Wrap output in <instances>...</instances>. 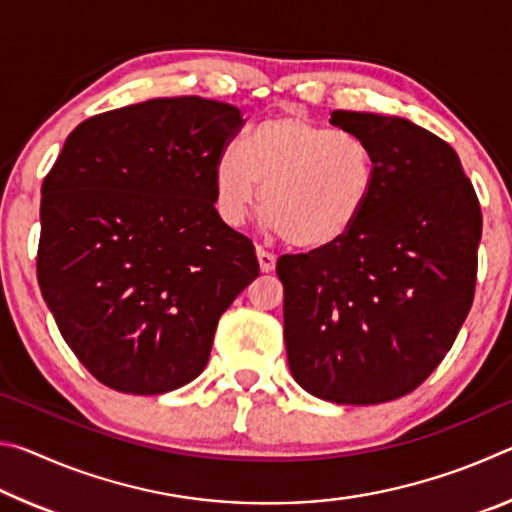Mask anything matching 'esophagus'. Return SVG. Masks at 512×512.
<instances>
[{
  "mask_svg": "<svg viewBox=\"0 0 512 512\" xmlns=\"http://www.w3.org/2000/svg\"><path fill=\"white\" fill-rule=\"evenodd\" d=\"M257 259H259V268H262V273H271L277 262V257L264 248H257Z\"/></svg>",
  "mask_w": 512,
  "mask_h": 512,
  "instance_id": "1",
  "label": "esophagus"
}]
</instances>
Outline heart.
<instances>
[{"mask_svg": "<svg viewBox=\"0 0 512 512\" xmlns=\"http://www.w3.org/2000/svg\"><path fill=\"white\" fill-rule=\"evenodd\" d=\"M262 187V205L291 246L339 244L366 214L377 189V160L361 135L280 112L253 128L246 149L228 146L214 164L216 210L244 225Z\"/></svg>", "mask_w": 512, "mask_h": 512, "instance_id": "obj_1", "label": "heart"}]
</instances>
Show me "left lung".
<instances>
[{
    "mask_svg": "<svg viewBox=\"0 0 512 512\" xmlns=\"http://www.w3.org/2000/svg\"><path fill=\"white\" fill-rule=\"evenodd\" d=\"M377 160L366 214L339 244L284 255V343L293 379L336 404L411 393L470 314L481 207L456 151L404 117L334 110Z\"/></svg>",
    "mask_w": 512,
    "mask_h": 512,
    "instance_id": "1",
    "label": "left lung"
}]
</instances>
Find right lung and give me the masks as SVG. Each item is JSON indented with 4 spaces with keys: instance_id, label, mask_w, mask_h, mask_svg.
Listing matches in <instances>:
<instances>
[{
    "instance_id": "add662e5",
    "label": "right lung",
    "mask_w": 512,
    "mask_h": 512,
    "mask_svg": "<svg viewBox=\"0 0 512 512\" xmlns=\"http://www.w3.org/2000/svg\"><path fill=\"white\" fill-rule=\"evenodd\" d=\"M230 103L151 99L85 119L42 183L38 282L101 384L160 395L201 375L225 309L259 275L216 212Z\"/></svg>"
}]
</instances>
